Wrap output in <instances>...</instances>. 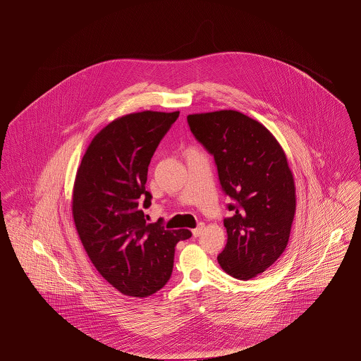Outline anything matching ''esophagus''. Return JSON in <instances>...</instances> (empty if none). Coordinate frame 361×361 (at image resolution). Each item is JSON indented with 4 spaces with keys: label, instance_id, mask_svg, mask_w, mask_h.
I'll return each mask as SVG.
<instances>
[{
    "label": "esophagus",
    "instance_id": "34e87169",
    "mask_svg": "<svg viewBox=\"0 0 361 361\" xmlns=\"http://www.w3.org/2000/svg\"><path fill=\"white\" fill-rule=\"evenodd\" d=\"M203 230H204V224H199V226H197L196 228H193V230H192L193 237H199V235L203 233Z\"/></svg>",
    "mask_w": 361,
    "mask_h": 361
}]
</instances>
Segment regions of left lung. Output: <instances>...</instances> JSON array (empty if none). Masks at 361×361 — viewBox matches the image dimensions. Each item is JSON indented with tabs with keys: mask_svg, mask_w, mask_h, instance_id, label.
Returning <instances> with one entry per match:
<instances>
[{
	"mask_svg": "<svg viewBox=\"0 0 361 361\" xmlns=\"http://www.w3.org/2000/svg\"><path fill=\"white\" fill-rule=\"evenodd\" d=\"M187 121L214 155L222 189L233 199L218 262L238 280L253 279L275 264L290 240L296 199L287 157L261 123L238 111L195 114Z\"/></svg>",
	"mask_w": 361,
	"mask_h": 361,
	"instance_id": "1",
	"label": "left lung"
}]
</instances>
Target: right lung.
<instances>
[{
    "instance_id": "right-lung-1",
    "label": "right lung",
    "mask_w": 361,
    "mask_h": 361,
    "mask_svg": "<svg viewBox=\"0 0 361 361\" xmlns=\"http://www.w3.org/2000/svg\"><path fill=\"white\" fill-rule=\"evenodd\" d=\"M180 112L143 111L109 123L93 137L77 171L73 218L84 249L104 279L128 296L145 298L171 279L174 247L189 230L147 224L139 204L152 157Z\"/></svg>"
}]
</instances>
